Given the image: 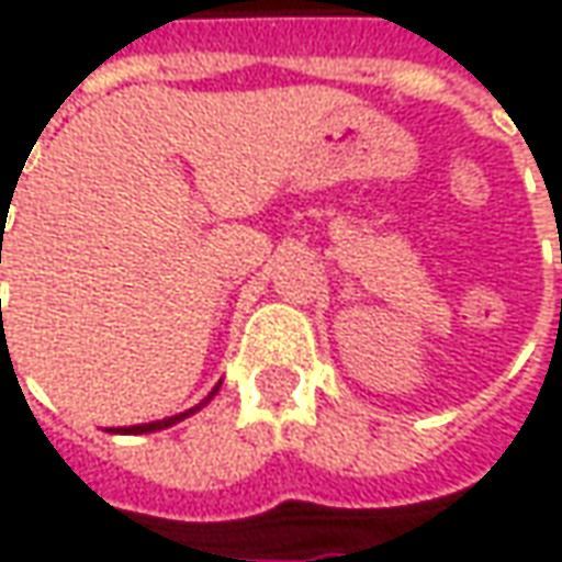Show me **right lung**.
<instances>
[{"instance_id":"obj_1","label":"right lung","mask_w":562,"mask_h":562,"mask_svg":"<svg viewBox=\"0 0 562 562\" xmlns=\"http://www.w3.org/2000/svg\"><path fill=\"white\" fill-rule=\"evenodd\" d=\"M217 392V389H214ZM211 392V395H214ZM207 395V397H211ZM192 411H199V407H192ZM192 411H186V414L180 416H170V419H158V423H146V426H130V429H121V432H133V436H143V432H155V429H167V426H173V423H180V419H186V416L192 414Z\"/></svg>"}]
</instances>
